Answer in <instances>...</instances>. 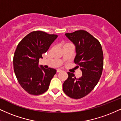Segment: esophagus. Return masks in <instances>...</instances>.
Wrapping results in <instances>:
<instances>
[{
	"mask_svg": "<svg viewBox=\"0 0 121 121\" xmlns=\"http://www.w3.org/2000/svg\"><path fill=\"white\" fill-rule=\"evenodd\" d=\"M62 71L61 70H60V69H58L57 70V73H60V72H62Z\"/></svg>",
	"mask_w": 121,
	"mask_h": 121,
	"instance_id": "esophagus-1",
	"label": "esophagus"
}]
</instances>
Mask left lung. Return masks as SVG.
I'll list each match as a JSON object with an SVG mask.
<instances>
[{
  "label": "left lung",
  "instance_id": "1",
  "mask_svg": "<svg viewBox=\"0 0 121 121\" xmlns=\"http://www.w3.org/2000/svg\"><path fill=\"white\" fill-rule=\"evenodd\" d=\"M65 35L75 47L74 62L80 67L82 76L76 78L73 73L68 72L62 88L68 96L78 99L89 94L99 81L104 64L103 49L99 40L84 30L66 33Z\"/></svg>",
  "mask_w": 121,
  "mask_h": 121
}]
</instances>
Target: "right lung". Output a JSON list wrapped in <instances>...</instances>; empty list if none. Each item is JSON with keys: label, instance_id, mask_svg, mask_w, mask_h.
<instances>
[{"label": "right lung", "instance_id": "obj_1", "mask_svg": "<svg viewBox=\"0 0 121 121\" xmlns=\"http://www.w3.org/2000/svg\"><path fill=\"white\" fill-rule=\"evenodd\" d=\"M57 37L43 31H33L17 47L13 56L14 72L21 86L29 94L38 95L48 89L56 70L39 67V61Z\"/></svg>", "mask_w": 121, "mask_h": 121}]
</instances>
